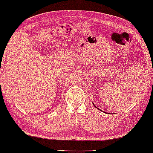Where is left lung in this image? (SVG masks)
<instances>
[{
  "instance_id": "1",
  "label": "left lung",
  "mask_w": 153,
  "mask_h": 153,
  "mask_svg": "<svg viewBox=\"0 0 153 153\" xmlns=\"http://www.w3.org/2000/svg\"><path fill=\"white\" fill-rule=\"evenodd\" d=\"M94 106H95V107H96V108H97V107H96V106H95V105H94Z\"/></svg>"
}]
</instances>
